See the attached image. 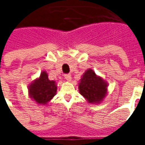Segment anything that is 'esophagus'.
Returning a JSON list of instances; mask_svg holds the SVG:
<instances>
[{
	"label": "esophagus",
	"instance_id": "1",
	"mask_svg": "<svg viewBox=\"0 0 145 145\" xmlns=\"http://www.w3.org/2000/svg\"><path fill=\"white\" fill-rule=\"evenodd\" d=\"M64 78L66 79L67 81L70 82L71 80V75L70 74H64Z\"/></svg>",
	"mask_w": 145,
	"mask_h": 145
}]
</instances>
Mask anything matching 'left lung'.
<instances>
[{
    "mask_svg": "<svg viewBox=\"0 0 145 145\" xmlns=\"http://www.w3.org/2000/svg\"><path fill=\"white\" fill-rule=\"evenodd\" d=\"M80 93L89 103H97L103 100L107 92V85L103 79L97 77L95 71L88 69L83 74L79 84Z\"/></svg>",
    "mask_w": 145,
    "mask_h": 145,
    "instance_id": "left-lung-1",
    "label": "left lung"
}]
</instances>
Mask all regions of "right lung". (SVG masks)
<instances>
[{"instance_id":"add662e5","label":"right lung","mask_w":145,"mask_h":145,"mask_svg":"<svg viewBox=\"0 0 145 145\" xmlns=\"http://www.w3.org/2000/svg\"><path fill=\"white\" fill-rule=\"evenodd\" d=\"M30 96L39 104H46L56 95L57 86L55 82L50 81L48 75L42 71L39 78L29 86Z\"/></svg>"}]
</instances>
